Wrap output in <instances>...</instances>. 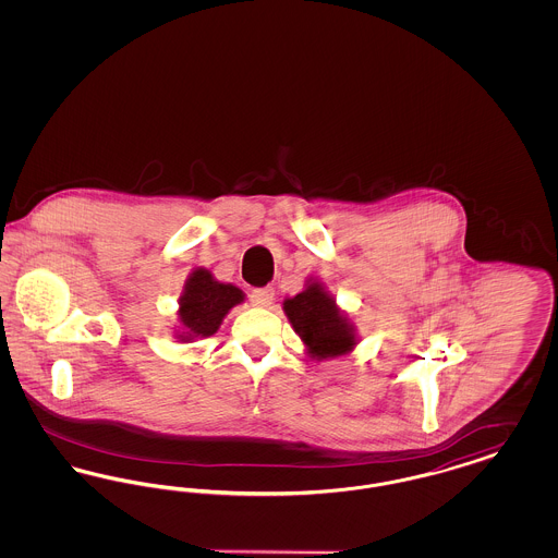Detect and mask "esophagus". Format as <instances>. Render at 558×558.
I'll list each match as a JSON object with an SVG mask.
<instances>
[{"instance_id": "1", "label": "esophagus", "mask_w": 558, "mask_h": 558, "mask_svg": "<svg viewBox=\"0 0 558 558\" xmlns=\"http://www.w3.org/2000/svg\"><path fill=\"white\" fill-rule=\"evenodd\" d=\"M251 303L257 307H269L274 303V289H269V287L255 289L251 292Z\"/></svg>"}]
</instances>
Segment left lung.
<instances>
[{
  "mask_svg": "<svg viewBox=\"0 0 558 558\" xmlns=\"http://www.w3.org/2000/svg\"><path fill=\"white\" fill-rule=\"evenodd\" d=\"M282 307L312 360L339 357L357 345L355 326L316 278L307 280L305 291L284 299Z\"/></svg>",
  "mask_w": 558,
  "mask_h": 558,
  "instance_id": "left-lung-1",
  "label": "left lung"
}]
</instances>
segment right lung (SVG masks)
Segmentation results:
<instances>
[{
	"label": "right lung",
	"instance_id": "right-lung-1",
	"mask_svg": "<svg viewBox=\"0 0 558 558\" xmlns=\"http://www.w3.org/2000/svg\"><path fill=\"white\" fill-rule=\"evenodd\" d=\"M244 301V292L234 284H226L213 278L205 267H196L187 276L184 292L180 296V330L175 337L184 343L205 339L217 332L228 312Z\"/></svg>",
	"mask_w": 558,
	"mask_h": 558
}]
</instances>
